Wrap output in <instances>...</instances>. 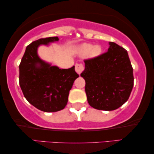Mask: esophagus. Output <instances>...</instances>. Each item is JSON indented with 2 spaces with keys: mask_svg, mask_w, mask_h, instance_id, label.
I'll list each match as a JSON object with an SVG mask.
<instances>
[{
  "mask_svg": "<svg viewBox=\"0 0 154 154\" xmlns=\"http://www.w3.org/2000/svg\"><path fill=\"white\" fill-rule=\"evenodd\" d=\"M75 70L79 74H81L82 71L84 70L83 65L81 63H80V64H76L75 65Z\"/></svg>",
  "mask_w": 154,
  "mask_h": 154,
  "instance_id": "obj_1",
  "label": "esophagus"
}]
</instances>
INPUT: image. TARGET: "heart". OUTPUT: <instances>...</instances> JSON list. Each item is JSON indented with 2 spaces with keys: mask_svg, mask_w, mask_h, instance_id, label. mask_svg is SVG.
<instances>
[{
  "mask_svg": "<svg viewBox=\"0 0 154 154\" xmlns=\"http://www.w3.org/2000/svg\"><path fill=\"white\" fill-rule=\"evenodd\" d=\"M101 48L99 45L94 46L90 43H84L79 48V52L82 55H87L90 52L92 57H96L101 53Z\"/></svg>",
  "mask_w": 154,
  "mask_h": 154,
  "instance_id": "b5f03b06",
  "label": "heart"
}]
</instances>
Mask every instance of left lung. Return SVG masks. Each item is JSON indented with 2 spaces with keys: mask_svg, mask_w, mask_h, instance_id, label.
<instances>
[{
  "mask_svg": "<svg viewBox=\"0 0 154 154\" xmlns=\"http://www.w3.org/2000/svg\"><path fill=\"white\" fill-rule=\"evenodd\" d=\"M109 45L106 52L84 60L85 69L81 74L88 103L102 111L115 110L125 104L134 85L127 50L113 42Z\"/></svg>",
  "mask_w": 154,
  "mask_h": 154,
  "instance_id": "left-lung-1",
  "label": "left lung"
}]
</instances>
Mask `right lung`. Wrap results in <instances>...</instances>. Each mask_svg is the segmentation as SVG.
Returning <instances> with one entry per match:
<instances>
[{
	"label": "right lung",
	"mask_w": 154,
	"mask_h": 154,
	"mask_svg": "<svg viewBox=\"0 0 154 154\" xmlns=\"http://www.w3.org/2000/svg\"><path fill=\"white\" fill-rule=\"evenodd\" d=\"M49 37L35 41L27 46L20 64V85L24 97L39 110L55 112L66 106L69 91L79 75L75 66L61 69L39 58L38 47L58 41Z\"/></svg>",
	"instance_id": "1"
}]
</instances>
